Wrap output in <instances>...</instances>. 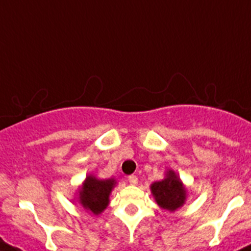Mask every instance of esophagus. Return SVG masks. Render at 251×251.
Here are the masks:
<instances>
[{
	"label": "esophagus",
	"instance_id": "obj_1",
	"mask_svg": "<svg viewBox=\"0 0 251 251\" xmlns=\"http://www.w3.org/2000/svg\"><path fill=\"white\" fill-rule=\"evenodd\" d=\"M127 180H128V182H130L131 185H136L137 181H139V180H137V176L136 175H130L127 177Z\"/></svg>",
	"mask_w": 251,
	"mask_h": 251
}]
</instances>
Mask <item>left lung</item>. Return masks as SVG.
Here are the masks:
<instances>
[{
    "label": "left lung",
    "instance_id": "8db88e82",
    "mask_svg": "<svg viewBox=\"0 0 251 251\" xmlns=\"http://www.w3.org/2000/svg\"><path fill=\"white\" fill-rule=\"evenodd\" d=\"M151 191L157 204L169 211H175L177 207L182 206L186 198V190L182 186L179 176L174 171H169L166 177L161 181L153 182Z\"/></svg>",
    "mask_w": 251,
    "mask_h": 251
}]
</instances>
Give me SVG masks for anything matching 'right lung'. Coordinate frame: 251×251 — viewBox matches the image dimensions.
I'll list each match as a JSON object with an SVG mask.
<instances>
[{
	"mask_svg": "<svg viewBox=\"0 0 251 251\" xmlns=\"http://www.w3.org/2000/svg\"><path fill=\"white\" fill-rule=\"evenodd\" d=\"M115 180H99L95 176H87L80 190V202L85 209L99 215L109 205V196Z\"/></svg>",
	"mask_w": 251,
	"mask_h": 251,
	"instance_id": "obj_1",
	"label": "right lung"
}]
</instances>
